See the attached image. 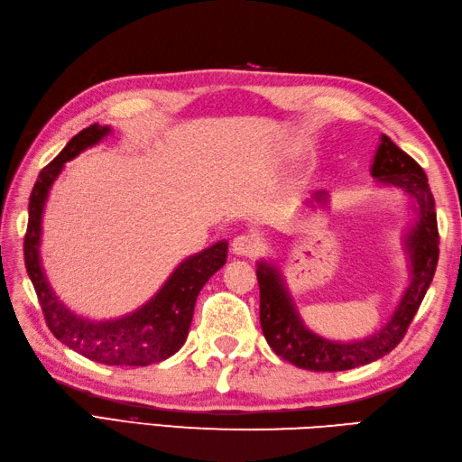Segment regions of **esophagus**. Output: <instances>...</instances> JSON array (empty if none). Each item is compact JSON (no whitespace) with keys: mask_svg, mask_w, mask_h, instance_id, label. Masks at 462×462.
<instances>
[{"mask_svg":"<svg viewBox=\"0 0 462 462\" xmlns=\"http://www.w3.org/2000/svg\"><path fill=\"white\" fill-rule=\"evenodd\" d=\"M260 250H262V242L256 234H252V232L240 234V236H236L232 242V252L238 256L252 258V256L260 254Z\"/></svg>","mask_w":462,"mask_h":462,"instance_id":"34e87169","label":"esophagus"}]
</instances>
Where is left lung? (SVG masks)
<instances>
[{
  "mask_svg": "<svg viewBox=\"0 0 462 462\" xmlns=\"http://www.w3.org/2000/svg\"><path fill=\"white\" fill-rule=\"evenodd\" d=\"M373 176L378 182L404 189L419 204V222L409 236L412 258L411 286L406 288L399 309L394 310L393 319L383 330L365 340L332 342L316 337L304 327L292 300L288 298L278 270L268 266L266 262H260L256 276L260 286L262 332L270 348L298 368L314 370V373H337V370L374 363L388 355L404 338L435 276L440 240L435 198H432L424 170L388 135H383L374 156Z\"/></svg>",
  "mask_w": 462,
  "mask_h": 462,
  "instance_id": "left-lung-1",
  "label": "left lung"
}]
</instances>
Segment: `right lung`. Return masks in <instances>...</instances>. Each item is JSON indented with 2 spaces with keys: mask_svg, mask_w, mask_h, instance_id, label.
Returning <instances> with one entry per match:
<instances>
[{
  "mask_svg": "<svg viewBox=\"0 0 462 462\" xmlns=\"http://www.w3.org/2000/svg\"><path fill=\"white\" fill-rule=\"evenodd\" d=\"M106 134H110L107 125H88L40 171L30 196V218L23 238L25 268L38 294L45 324L60 342L102 365L148 366L166 360L182 348L192 322L196 298L210 276L226 264L228 242L214 244L200 254L184 260L146 306L120 320L89 322L71 314L58 302L40 266L43 204L63 164L81 150L94 146Z\"/></svg>",
  "mask_w": 462,
  "mask_h": 462,
  "instance_id": "add662e5",
  "label": "right lung"
}]
</instances>
